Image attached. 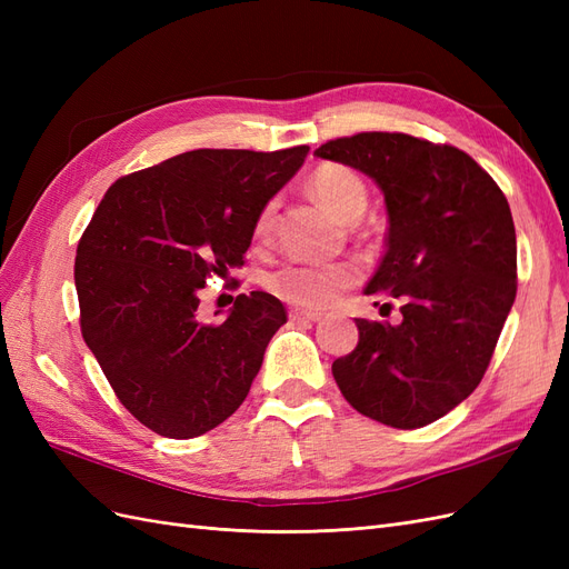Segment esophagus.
<instances>
[{"instance_id":"34e87169","label":"esophagus","mask_w":569,"mask_h":569,"mask_svg":"<svg viewBox=\"0 0 569 569\" xmlns=\"http://www.w3.org/2000/svg\"><path fill=\"white\" fill-rule=\"evenodd\" d=\"M322 318V313L318 311H303V308H297V311L289 313L291 322H318Z\"/></svg>"}]
</instances>
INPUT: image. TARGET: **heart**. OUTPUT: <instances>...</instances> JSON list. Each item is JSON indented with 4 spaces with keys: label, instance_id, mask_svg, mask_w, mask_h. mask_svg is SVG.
Masks as SVG:
<instances>
[{
    "label": "heart",
    "instance_id": "1",
    "mask_svg": "<svg viewBox=\"0 0 569 569\" xmlns=\"http://www.w3.org/2000/svg\"><path fill=\"white\" fill-rule=\"evenodd\" d=\"M313 197L341 222H358L368 209V187L356 170L339 163L318 166L308 178ZM274 203L258 213L256 234L263 237L272 228ZM358 280L351 263H284L268 274V289L287 303L301 308H322L332 303L341 289Z\"/></svg>",
    "mask_w": 569,
    "mask_h": 569
}]
</instances>
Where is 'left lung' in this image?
<instances>
[{
    "mask_svg": "<svg viewBox=\"0 0 569 569\" xmlns=\"http://www.w3.org/2000/svg\"><path fill=\"white\" fill-rule=\"evenodd\" d=\"M316 157L382 189L387 251L366 295L399 299L403 316L399 325L358 318V347L335 360V380L366 418L425 427L477 389L512 308L518 242L508 199L465 151L403 132L339 137Z\"/></svg>",
    "mask_w": 569,
    "mask_h": 569,
    "instance_id": "obj_1",
    "label": "left lung"
}]
</instances>
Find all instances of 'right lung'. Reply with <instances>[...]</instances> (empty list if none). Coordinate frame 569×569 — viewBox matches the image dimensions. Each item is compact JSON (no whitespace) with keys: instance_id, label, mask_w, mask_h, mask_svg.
Masks as SVG:
<instances>
[{"instance_id":"1","label":"right lung","mask_w":569,"mask_h":569,"mask_svg":"<svg viewBox=\"0 0 569 569\" xmlns=\"http://www.w3.org/2000/svg\"><path fill=\"white\" fill-rule=\"evenodd\" d=\"M308 147L194 149L116 180L76 256L82 339L132 416L192 439L242 406L284 306L239 295L203 325L199 289L244 266L258 213L297 176Z\"/></svg>"}]
</instances>
